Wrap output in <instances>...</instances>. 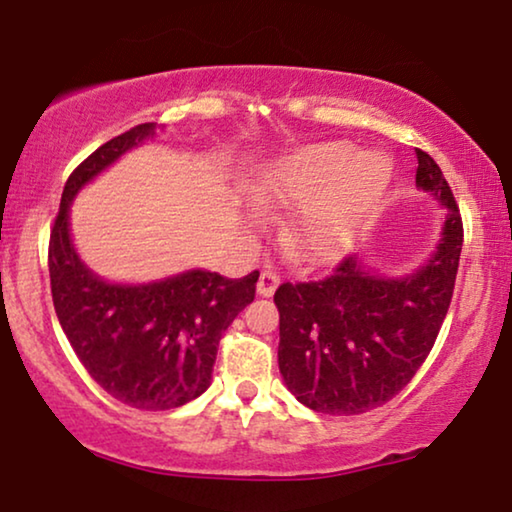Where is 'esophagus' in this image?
Here are the masks:
<instances>
[{
  "label": "esophagus",
  "mask_w": 512,
  "mask_h": 512,
  "mask_svg": "<svg viewBox=\"0 0 512 512\" xmlns=\"http://www.w3.org/2000/svg\"><path fill=\"white\" fill-rule=\"evenodd\" d=\"M280 285V275L275 273V270H263L261 278H258V285L256 290L261 297H270V294L275 292V287Z\"/></svg>",
  "instance_id": "34e87169"
}]
</instances>
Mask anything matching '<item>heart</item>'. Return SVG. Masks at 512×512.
Wrapping results in <instances>:
<instances>
[{"label": "heart", "mask_w": 512, "mask_h": 512, "mask_svg": "<svg viewBox=\"0 0 512 512\" xmlns=\"http://www.w3.org/2000/svg\"><path fill=\"white\" fill-rule=\"evenodd\" d=\"M390 182V162L378 153L357 155L347 141L294 150L258 174L251 201L261 210L302 206L282 230V242L299 261H328L350 244Z\"/></svg>", "instance_id": "heart-1"}]
</instances>
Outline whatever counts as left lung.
<instances>
[{
    "label": "left lung",
    "instance_id": "left-lung-1",
    "mask_svg": "<svg viewBox=\"0 0 512 512\" xmlns=\"http://www.w3.org/2000/svg\"><path fill=\"white\" fill-rule=\"evenodd\" d=\"M417 186L448 208L438 251L407 278H378L342 258L321 280L282 282L278 364L290 393L309 410L362 414L393 400L419 366L455 290L462 218L441 167L417 148Z\"/></svg>",
    "mask_w": 512,
    "mask_h": 512
}]
</instances>
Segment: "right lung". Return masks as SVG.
<instances>
[{
	"mask_svg": "<svg viewBox=\"0 0 512 512\" xmlns=\"http://www.w3.org/2000/svg\"><path fill=\"white\" fill-rule=\"evenodd\" d=\"M153 134L138 124L90 153L64 184L50 230L52 302L90 378L136 410H172L210 386L222 333L254 302L258 270L222 278L208 270L153 285H110L83 266L69 237V203L83 184Z\"/></svg>",
	"mask_w": 512,
	"mask_h": 512,
	"instance_id": "add662e5",
	"label": "right lung"
}]
</instances>
